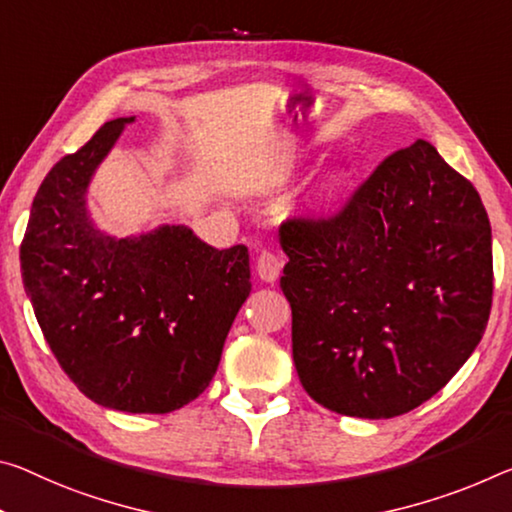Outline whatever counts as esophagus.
Returning a JSON list of instances; mask_svg holds the SVG:
<instances>
[{"label": "esophagus", "mask_w": 512, "mask_h": 512, "mask_svg": "<svg viewBox=\"0 0 512 512\" xmlns=\"http://www.w3.org/2000/svg\"><path fill=\"white\" fill-rule=\"evenodd\" d=\"M282 271V259L280 255H275L273 250H262L257 257V275L264 282H275L280 278Z\"/></svg>", "instance_id": "obj_1"}]
</instances>
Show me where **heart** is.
Returning a JSON list of instances; mask_svg holds the SVG:
<instances>
[{
  "label": "heart",
  "mask_w": 512,
  "mask_h": 512,
  "mask_svg": "<svg viewBox=\"0 0 512 512\" xmlns=\"http://www.w3.org/2000/svg\"><path fill=\"white\" fill-rule=\"evenodd\" d=\"M342 186H344V175L339 173V170H330V173L323 175L321 180L314 184V189L310 193V205L312 207L328 205V202L337 198V193L342 191Z\"/></svg>",
  "instance_id": "heart-1"
}]
</instances>
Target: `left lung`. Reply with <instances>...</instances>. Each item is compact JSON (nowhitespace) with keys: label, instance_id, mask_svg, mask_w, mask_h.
<instances>
[{"label":"left lung","instance_id":"1","mask_svg":"<svg viewBox=\"0 0 512 512\" xmlns=\"http://www.w3.org/2000/svg\"><path fill=\"white\" fill-rule=\"evenodd\" d=\"M300 383L337 415L389 419L456 376L492 307L481 196L428 141L385 157L332 216L280 225Z\"/></svg>","mask_w":512,"mask_h":512}]
</instances>
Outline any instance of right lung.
I'll use <instances>...</instances> for the list:
<instances>
[{
    "mask_svg": "<svg viewBox=\"0 0 512 512\" xmlns=\"http://www.w3.org/2000/svg\"><path fill=\"white\" fill-rule=\"evenodd\" d=\"M134 118L104 123L40 184L20 246L22 282L59 367L97 405L166 415L205 392L243 300L248 248L189 227L113 239L86 214L93 170Z\"/></svg>",
    "mask_w": 512,
    "mask_h": 512,
    "instance_id": "obj_1",
    "label": "right lung"
}]
</instances>
